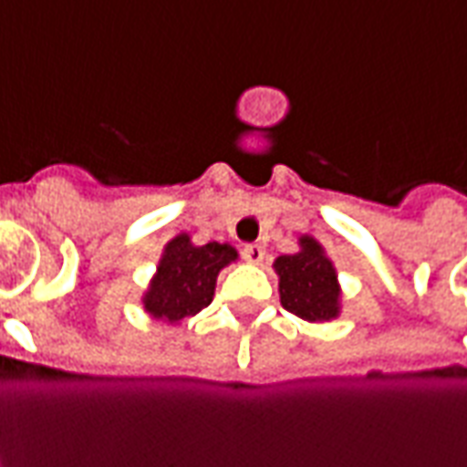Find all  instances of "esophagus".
Wrapping results in <instances>:
<instances>
[{
  "instance_id": "esophagus-1",
  "label": "esophagus",
  "mask_w": 467,
  "mask_h": 467,
  "mask_svg": "<svg viewBox=\"0 0 467 467\" xmlns=\"http://www.w3.org/2000/svg\"><path fill=\"white\" fill-rule=\"evenodd\" d=\"M241 256H244V261L246 264H261L264 261V256H266V251H264V246H258V244H248V246H244V251H241Z\"/></svg>"
}]
</instances>
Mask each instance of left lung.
Segmentation results:
<instances>
[{"instance_id":"1","label":"left lung","mask_w":467,"mask_h":467,"mask_svg":"<svg viewBox=\"0 0 467 467\" xmlns=\"http://www.w3.org/2000/svg\"><path fill=\"white\" fill-rule=\"evenodd\" d=\"M298 254L274 261L281 306L304 321H333L341 313V285L333 261L313 236L298 238Z\"/></svg>"}]
</instances>
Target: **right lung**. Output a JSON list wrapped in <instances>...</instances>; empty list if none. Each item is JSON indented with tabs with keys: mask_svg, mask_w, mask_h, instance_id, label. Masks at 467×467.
Segmentation results:
<instances>
[{
	"mask_svg": "<svg viewBox=\"0 0 467 467\" xmlns=\"http://www.w3.org/2000/svg\"><path fill=\"white\" fill-rule=\"evenodd\" d=\"M236 258V248L229 244L211 241L206 246H196L189 234H179L163 248L149 291L141 298L146 313L171 326L196 316L213 301L221 268Z\"/></svg>",
	"mask_w": 467,
	"mask_h": 467,
	"instance_id": "1",
	"label": "right lung"
}]
</instances>
